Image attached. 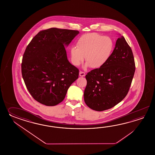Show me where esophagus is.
Listing matches in <instances>:
<instances>
[{"mask_svg": "<svg viewBox=\"0 0 155 155\" xmlns=\"http://www.w3.org/2000/svg\"><path fill=\"white\" fill-rule=\"evenodd\" d=\"M79 76H81V77H84V76H85V73L80 71L79 72Z\"/></svg>", "mask_w": 155, "mask_h": 155, "instance_id": "obj_1", "label": "esophagus"}]
</instances>
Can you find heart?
I'll return each mask as SVG.
<instances>
[{"instance_id": "heart-1", "label": "heart", "mask_w": 155, "mask_h": 155, "mask_svg": "<svg viewBox=\"0 0 155 155\" xmlns=\"http://www.w3.org/2000/svg\"><path fill=\"white\" fill-rule=\"evenodd\" d=\"M76 46L70 49L71 60L79 66L85 56V66L98 69L105 64L112 54L114 44L110 37L95 33H88L79 38Z\"/></svg>"}]
</instances>
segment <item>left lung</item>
I'll return each instance as SVG.
<instances>
[{"instance_id": "obj_1", "label": "left lung", "mask_w": 155, "mask_h": 155, "mask_svg": "<svg viewBox=\"0 0 155 155\" xmlns=\"http://www.w3.org/2000/svg\"><path fill=\"white\" fill-rule=\"evenodd\" d=\"M135 71L131 49L123 36L117 39L108 61L86 75L84 97L87 106L97 111L116 105L129 92Z\"/></svg>"}]
</instances>
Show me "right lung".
I'll return each instance as SVG.
<instances>
[{
	"instance_id": "right-lung-1",
	"label": "right lung",
	"mask_w": 155,
	"mask_h": 155,
	"mask_svg": "<svg viewBox=\"0 0 155 155\" xmlns=\"http://www.w3.org/2000/svg\"><path fill=\"white\" fill-rule=\"evenodd\" d=\"M79 31L52 28L40 31L26 47L21 73L26 88L37 101L58 105L79 77V70L70 63L65 47Z\"/></svg>"
}]
</instances>
